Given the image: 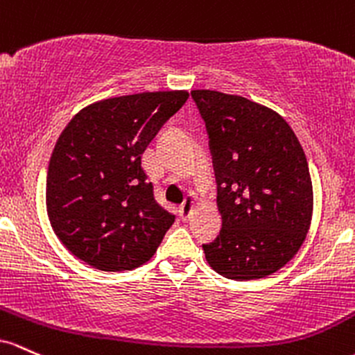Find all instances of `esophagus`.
<instances>
[{
    "label": "esophagus",
    "instance_id": "34e87169",
    "mask_svg": "<svg viewBox=\"0 0 355 355\" xmlns=\"http://www.w3.org/2000/svg\"><path fill=\"white\" fill-rule=\"evenodd\" d=\"M194 206H196V196L194 194H188L184 199V202H182L181 206H179V216H181L182 221H188L191 213H193Z\"/></svg>",
    "mask_w": 355,
    "mask_h": 355
}]
</instances>
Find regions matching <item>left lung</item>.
Masks as SVG:
<instances>
[{
    "label": "left lung",
    "mask_w": 355,
    "mask_h": 355,
    "mask_svg": "<svg viewBox=\"0 0 355 355\" xmlns=\"http://www.w3.org/2000/svg\"><path fill=\"white\" fill-rule=\"evenodd\" d=\"M218 184L221 231L202 245L214 272L257 280L295 257L310 228L313 193L300 142L282 115L240 95L193 90Z\"/></svg>",
    "instance_id": "8db88e82"
}]
</instances>
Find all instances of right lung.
I'll list each match as a JSON object with an SVG mask.
<instances>
[{"label": "right lung", "mask_w": 355, "mask_h": 355, "mask_svg": "<svg viewBox=\"0 0 355 355\" xmlns=\"http://www.w3.org/2000/svg\"><path fill=\"white\" fill-rule=\"evenodd\" d=\"M186 90L144 92L90 103L51 153L46 211L67 250L103 272L146 263L176 216L154 199L142 154L184 105Z\"/></svg>", "instance_id": "add662e5"}]
</instances>
